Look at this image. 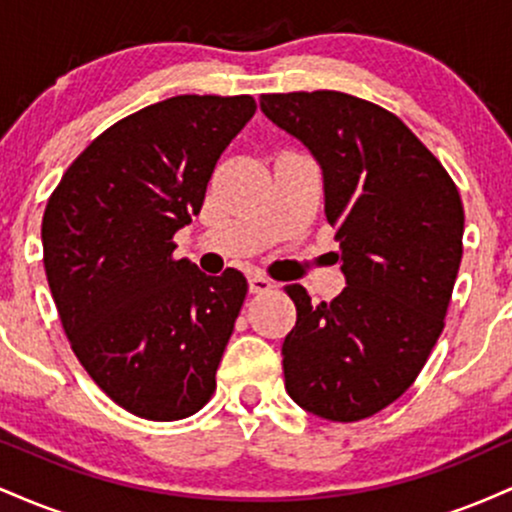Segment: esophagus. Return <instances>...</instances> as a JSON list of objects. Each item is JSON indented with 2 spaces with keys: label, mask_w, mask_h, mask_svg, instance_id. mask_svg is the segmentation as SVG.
Segmentation results:
<instances>
[{
  "label": "esophagus",
  "mask_w": 512,
  "mask_h": 512,
  "mask_svg": "<svg viewBox=\"0 0 512 512\" xmlns=\"http://www.w3.org/2000/svg\"><path fill=\"white\" fill-rule=\"evenodd\" d=\"M274 289V281L267 279L262 274H252L250 276V293H267Z\"/></svg>",
  "instance_id": "obj_1"
}]
</instances>
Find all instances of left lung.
<instances>
[{
    "instance_id": "obj_1",
    "label": "left lung",
    "mask_w": 512,
    "mask_h": 512,
    "mask_svg": "<svg viewBox=\"0 0 512 512\" xmlns=\"http://www.w3.org/2000/svg\"><path fill=\"white\" fill-rule=\"evenodd\" d=\"M262 113L322 168L344 291L310 303L286 286V392L310 414L361 421L409 390L445 327L462 262L455 182L411 129L380 105L339 91L264 93Z\"/></svg>"
}]
</instances>
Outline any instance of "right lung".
<instances>
[{"instance_id": "obj_1", "label": "right lung", "mask_w": 512, "mask_h": 512, "mask_svg": "<svg viewBox=\"0 0 512 512\" xmlns=\"http://www.w3.org/2000/svg\"><path fill=\"white\" fill-rule=\"evenodd\" d=\"M252 96H175L115 122L76 156L43 214V262L64 334L93 383L149 421L192 416L243 308L238 269L175 260Z\"/></svg>"}]
</instances>
